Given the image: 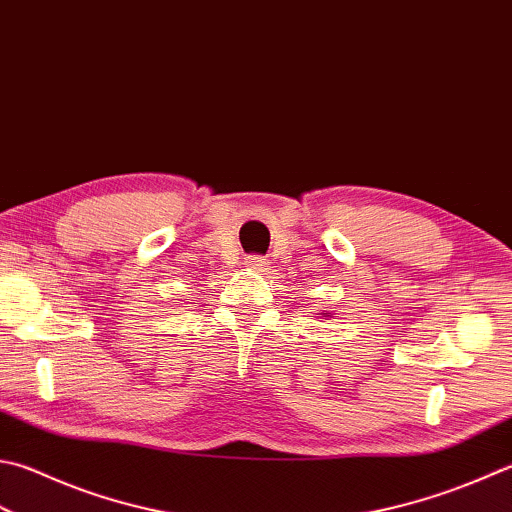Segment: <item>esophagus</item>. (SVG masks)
Returning <instances> with one entry per match:
<instances>
[{"label":"esophagus","instance_id":"34e87169","mask_svg":"<svg viewBox=\"0 0 512 512\" xmlns=\"http://www.w3.org/2000/svg\"><path fill=\"white\" fill-rule=\"evenodd\" d=\"M247 267L254 269V272H258V274H263V272H267V269H269V263H267L265 258L252 256V258H247Z\"/></svg>","mask_w":512,"mask_h":512}]
</instances>
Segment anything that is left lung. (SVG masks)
Here are the masks:
<instances>
[{"instance_id":"1","label":"left lung","mask_w":512,"mask_h":512,"mask_svg":"<svg viewBox=\"0 0 512 512\" xmlns=\"http://www.w3.org/2000/svg\"><path fill=\"white\" fill-rule=\"evenodd\" d=\"M325 316H330V314H325Z\"/></svg>"}]
</instances>
